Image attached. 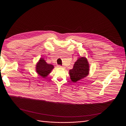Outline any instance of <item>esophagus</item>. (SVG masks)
<instances>
[{"label":"esophagus","mask_w":126,"mask_h":126,"mask_svg":"<svg viewBox=\"0 0 126 126\" xmlns=\"http://www.w3.org/2000/svg\"><path fill=\"white\" fill-rule=\"evenodd\" d=\"M58 68H64L63 66H61V65H58Z\"/></svg>","instance_id":"esophagus-1"}]
</instances>
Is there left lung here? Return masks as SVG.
<instances>
[{
	"instance_id": "obj_1",
	"label": "left lung",
	"mask_w": 126,
	"mask_h": 126,
	"mask_svg": "<svg viewBox=\"0 0 126 126\" xmlns=\"http://www.w3.org/2000/svg\"><path fill=\"white\" fill-rule=\"evenodd\" d=\"M89 65L87 60L85 57L79 58L75 63L73 68L69 70L70 78L73 82L85 78L89 74Z\"/></svg>"
}]
</instances>
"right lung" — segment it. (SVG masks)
Listing matches in <instances>:
<instances>
[{"label": "right lung", "mask_w": 126, "mask_h": 126, "mask_svg": "<svg viewBox=\"0 0 126 126\" xmlns=\"http://www.w3.org/2000/svg\"><path fill=\"white\" fill-rule=\"evenodd\" d=\"M53 68V65L47 64L45 60L43 58H40L39 61L36 65V70L40 76L45 78L47 76Z\"/></svg>", "instance_id": "obj_1"}]
</instances>
